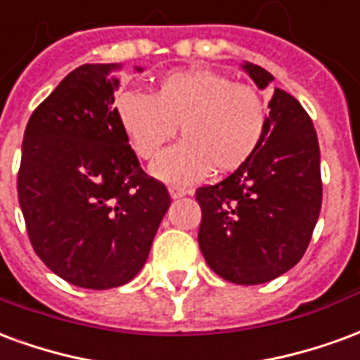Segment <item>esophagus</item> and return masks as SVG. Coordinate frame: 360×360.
Instances as JSON below:
<instances>
[{
    "mask_svg": "<svg viewBox=\"0 0 360 360\" xmlns=\"http://www.w3.org/2000/svg\"><path fill=\"white\" fill-rule=\"evenodd\" d=\"M191 191H187L185 187H175V185H172L169 187V195H172V198H181V196L188 195Z\"/></svg>",
    "mask_w": 360,
    "mask_h": 360,
    "instance_id": "1",
    "label": "esophagus"
}]
</instances>
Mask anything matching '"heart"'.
Instances as JSON below:
<instances>
[{
  "instance_id": "1",
  "label": "heart",
  "mask_w": 360,
  "mask_h": 360,
  "mask_svg": "<svg viewBox=\"0 0 360 360\" xmlns=\"http://www.w3.org/2000/svg\"><path fill=\"white\" fill-rule=\"evenodd\" d=\"M127 141L142 160H154L181 129L183 142L152 165L172 183H193L216 167L235 172L257 154L268 131V108L255 86L212 69L164 75L152 94L127 90L115 100Z\"/></svg>"
}]
</instances>
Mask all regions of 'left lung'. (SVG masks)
Here are the masks:
<instances>
[{"label":"left lung","instance_id":"8db88e82","mask_svg":"<svg viewBox=\"0 0 360 360\" xmlns=\"http://www.w3.org/2000/svg\"><path fill=\"white\" fill-rule=\"evenodd\" d=\"M258 89L274 77L245 63ZM264 142L216 185L196 188L202 210L198 245L219 278L258 285L291 270L304 255L322 206L320 148L299 100L274 90Z\"/></svg>","mask_w":360,"mask_h":360}]
</instances>
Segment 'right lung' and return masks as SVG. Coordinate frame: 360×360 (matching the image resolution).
Returning <instances> with one entry per match:
<instances>
[{
    "instance_id": "obj_1",
    "label": "right lung",
    "mask_w": 360,
    "mask_h": 360,
    "mask_svg": "<svg viewBox=\"0 0 360 360\" xmlns=\"http://www.w3.org/2000/svg\"><path fill=\"white\" fill-rule=\"evenodd\" d=\"M119 71L77 67L36 108L22 139L17 193L28 239L53 274L84 289L131 281L172 204L119 125Z\"/></svg>"
}]
</instances>
